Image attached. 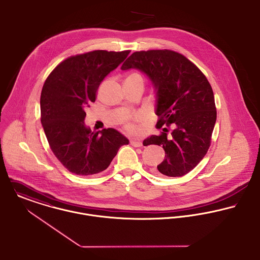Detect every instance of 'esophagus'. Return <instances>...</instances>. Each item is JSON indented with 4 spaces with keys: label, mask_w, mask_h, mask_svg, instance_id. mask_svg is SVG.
Segmentation results:
<instances>
[{
    "label": "esophagus",
    "mask_w": 260,
    "mask_h": 260,
    "mask_svg": "<svg viewBox=\"0 0 260 260\" xmlns=\"http://www.w3.org/2000/svg\"><path fill=\"white\" fill-rule=\"evenodd\" d=\"M131 145L133 147L139 148V147H142V142L140 140H131Z\"/></svg>",
    "instance_id": "obj_1"
}]
</instances>
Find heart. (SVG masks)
Returning a JSON list of instances; mask_svg holds the SVG:
<instances>
[{
  "label": "heart",
  "instance_id": "obj_1",
  "mask_svg": "<svg viewBox=\"0 0 260 260\" xmlns=\"http://www.w3.org/2000/svg\"><path fill=\"white\" fill-rule=\"evenodd\" d=\"M132 76H140V75L134 74V75H132ZM126 128H127L129 132H135V131H136V126H135V124L132 123V122H129V123L126 124Z\"/></svg>",
  "mask_w": 260,
  "mask_h": 260
}]
</instances>
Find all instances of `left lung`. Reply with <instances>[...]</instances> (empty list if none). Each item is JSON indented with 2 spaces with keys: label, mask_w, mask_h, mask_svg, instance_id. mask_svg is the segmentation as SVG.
Here are the masks:
<instances>
[{
  "label": "left lung",
  "mask_w": 260,
  "mask_h": 260,
  "mask_svg": "<svg viewBox=\"0 0 260 260\" xmlns=\"http://www.w3.org/2000/svg\"><path fill=\"white\" fill-rule=\"evenodd\" d=\"M122 71L139 70L150 80L156 95L157 127L173 124L170 135L163 128L143 145H158L165 159L156 172L169 177L183 176L207 154L217 119L213 89L201 70L184 55L172 50L134 52Z\"/></svg>",
  "instance_id": "obj_1"
}]
</instances>
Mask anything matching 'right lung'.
<instances>
[{
	"mask_svg": "<svg viewBox=\"0 0 260 260\" xmlns=\"http://www.w3.org/2000/svg\"><path fill=\"white\" fill-rule=\"evenodd\" d=\"M129 50H94L61 61L47 77L40 96L41 124L51 151L72 173L104 171L118 149L129 141L114 128L92 132L84 122L85 108L95 101L104 78Z\"/></svg>",
	"mask_w": 260,
	"mask_h": 260,
	"instance_id": "1",
	"label": "right lung"
}]
</instances>
